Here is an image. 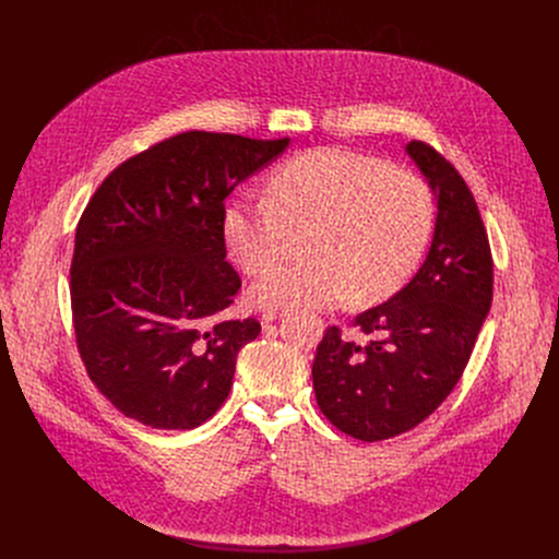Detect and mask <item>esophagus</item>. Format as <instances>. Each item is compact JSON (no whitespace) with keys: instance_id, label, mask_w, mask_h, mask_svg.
Listing matches in <instances>:
<instances>
[{"instance_id":"esophagus-1","label":"esophagus","mask_w":559,"mask_h":559,"mask_svg":"<svg viewBox=\"0 0 559 559\" xmlns=\"http://www.w3.org/2000/svg\"><path fill=\"white\" fill-rule=\"evenodd\" d=\"M278 316H281V309H267V311H263V323H272Z\"/></svg>"}]
</instances>
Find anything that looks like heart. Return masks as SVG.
<instances>
[{"mask_svg":"<svg viewBox=\"0 0 559 559\" xmlns=\"http://www.w3.org/2000/svg\"><path fill=\"white\" fill-rule=\"evenodd\" d=\"M267 201L236 199L221 216L229 257L263 274L305 234L307 263L270 272L250 289L259 309H325L349 296L373 305L418 270L433 229V199L407 170L345 147H316L267 183Z\"/></svg>","mask_w":559,"mask_h":559,"instance_id":"heart-1","label":"heart"}]
</instances>
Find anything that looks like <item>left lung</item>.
<instances>
[{
  "instance_id": "left-lung-1",
  "label": "left lung",
  "mask_w": 559,
  "mask_h": 559,
  "mask_svg": "<svg viewBox=\"0 0 559 559\" xmlns=\"http://www.w3.org/2000/svg\"><path fill=\"white\" fill-rule=\"evenodd\" d=\"M407 152L438 199L427 261L409 285L354 318L365 343L332 325L311 367L318 407L362 442L401 436L447 401L493 300L491 246L468 186L429 143L409 141Z\"/></svg>"
}]
</instances>
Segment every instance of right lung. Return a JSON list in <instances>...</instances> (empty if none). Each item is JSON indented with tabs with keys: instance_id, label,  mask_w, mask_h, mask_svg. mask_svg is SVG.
Segmentation results:
<instances>
[{
	"instance_id": "add662e5",
	"label": "right lung",
	"mask_w": 559,
	"mask_h": 559,
	"mask_svg": "<svg viewBox=\"0 0 559 559\" xmlns=\"http://www.w3.org/2000/svg\"><path fill=\"white\" fill-rule=\"evenodd\" d=\"M289 139L190 130L117 166L76 223L70 307L91 380L128 418L194 429L231 389L257 318L212 323L241 289L225 261L231 190Z\"/></svg>"
}]
</instances>
